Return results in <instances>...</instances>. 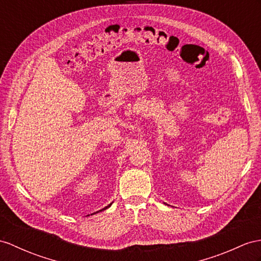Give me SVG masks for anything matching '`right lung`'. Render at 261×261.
Segmentation results:
<instances>
[{
    "instance_id": "1",
    "label": "right lung",
    "mask_w": 261,
    "mask_h": 261,
    "mask_svg": "<svg viewBox=\"0 0 261 261\" xmlns=\"http://www.w3.org/2000/svg\"><path fill=\"white\" fill-rule=\"evenodd\" d=\"M111 205H112V204H110L109 206H106V207H105V208H103V209H100V211H98V212H103V211H105V209H107L109 207H111ZM98 212H96V213H98ZM96 213H94V214H96Z\"/></svg>"
}]
</instances>
